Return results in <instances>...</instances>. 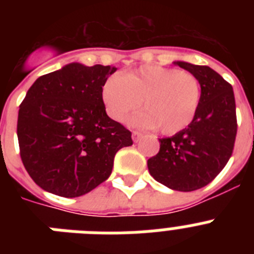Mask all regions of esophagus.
<instances>
[{"label":"esophagus","mask_w":254,"mask_h":254,"mask_svg":"<svg viewBox=\"0 0 254 254\" xmlns=\"http://www.w3.org/2000/svg\"><path fill=\"white\" fill-rule=\"evenodd\" d=\"M142 136H143V134L141 133V132H138V131L132 132V140H133L134 142H138V141L142 138Z\"/></svg>","instance_id":"34e87169"}]
</instances>
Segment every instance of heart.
I'll return each mask as SVG.
<instances>
[{"label":"heart","mask_w":254,"mask_h":254,"mask_svg":"<svg viewBox=\"0 0 254 254\" xmlns=\"http://www.w3.org/2000/svg\"><path fill=\"white\" fill-rule=\"evenodd\" d=\"M108 116L126 120L140 108L133 123L174 134L193 121L201 103V84L193 73L174 67L142 66L125 75H113L102 89Z\"/></svg>","instance_id":"1"}]
</instances>
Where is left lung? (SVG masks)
<instances>
[{
  "label": "left lung",
  "mask_w": 254,
  "mask_h": 254,
  "mask_svg": "<svg viewBox=\"0 0 254 254\" xmlns=\"http://www.w3.org/2000/svg\"><path fill=\"white\" fill-rule=\"evenodd\" d=\"M201 84V103L193 121L172 137L159 138L160 150L147 160L155 181L190 192L207 186L229 161L237 136L232 85L208 66L176 62Z\"/></svg>",
  "instance_id": "8db88e82"
}]
</instances>
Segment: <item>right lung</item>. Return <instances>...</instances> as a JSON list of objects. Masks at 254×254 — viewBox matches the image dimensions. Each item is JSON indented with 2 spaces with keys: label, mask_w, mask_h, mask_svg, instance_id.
Masks as SVG:
<instances>
[{
  "label": "right lung",
  "mask_w": 254,
  "mask_h": 254,
  "mask_svg": "<svg viewBox=\"0 0 254 254\" xmlns=\"http://www.w3.org/2000/svg\"><path fill=\"white\" fill-rule=\"evenodd\" d=\"M116 67L69 64L37 78L20 104V156L47 192L78 197L107 181L131 132L107 116L102 89Z\"/></svg>",
  "instance_id": "add662e5"
}]
</instances>
